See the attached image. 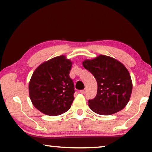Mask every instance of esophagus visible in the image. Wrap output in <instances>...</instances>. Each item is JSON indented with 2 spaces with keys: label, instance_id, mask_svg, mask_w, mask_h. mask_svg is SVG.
<instances>
[{
  "label": "esophagus",
  "instance_id": "34e87169",
  "mask_svg": "<svg viewBox=\"0 0 152 152\" xmlns=\"http://www.w3.org/2000/svg\"><path fill=\"white\" fill-rule=\"evenodd\" d=\"M86 89H84V90H82V91H80V93H82V94H85V93H86Z\"/></svg>",
  "mask_w": 152,
  "mask_h": 152
}]
</instances>
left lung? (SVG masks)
Here are the masks:
<instances>
[{"label": "left lung", "instance_id": "obj_1", "mask_svg": "<svg viewBox=\"0 0 152 152\" xmlns=\"http://www.w3.org/2000/svg\"><path fill=\"white\" fill-rule=\"evenodd\" d=\"M83 66L94 76L97 93L89 99L88 106L93 112L109 115L123 109L129 101L132 81L124 64L113 57L100 55L93 59H85Z\"/></svg>", "mask_w": 152, "mask_h": 152}]
</instances>
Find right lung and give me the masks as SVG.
<instances>
[{
  "label": "right lung",
  "mask_w": 152,
  "mask_h": 152,
  "mask_svg": "<svg viewBox=\"0 0 152 152\" xmlns=\"http://www.w3.org/2000/svg\"><path fill=\"white\" fill-rule=\"evenodd\" d=\"M72 61L61 55L43 62L29 83L32 104L41 113L56 116L69 110L74 99V84L69 73Z\"/></svg>",
  "instance_id": "right-lung-1"
}]
</instances>
